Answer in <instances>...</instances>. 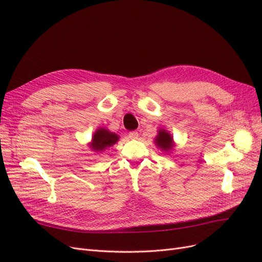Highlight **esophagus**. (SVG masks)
<instances>
[{
  "label": "esophagus",
  "mask_w": 262,
  "mask_h": 262,
  "mask_svg": "<svg viewBox=\"0 0 262 262\" xmlns=\"http://www.w3.org/2000/svg\"><path fill=\"white\" fill-rule=\"evenodd\" d=\"M138 136H139V134L136 130H133L130 133H128V138H130V139H137Z\"/></svg>",
  "instance_id": "obj_1"
}]
</instances>
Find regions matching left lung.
Returning a JSON list of instances; mask_svg holds the SVG:
<instances>
[{"label": "left lung", "instance_id": "8db88e82", "mask_svg": "<svg viewBox=\"0 0 262 262\" xmlns=\"http://www.w3.org/2000/svg\"><path fill=\"white\" fill-rule=\"evenodd\" d=\"M156 145L162 149L163 151H170L174 147V142H173V137L171 136V134L166 132L165 129H160L158 132V136L155 138Z\"/></svg>", "mask_w": 262, "mask_h": 262}]
</instances>
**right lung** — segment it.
<instances>
[{
    "instance_id": "1",
    "label": "right lung",
    "mask_w": 262,
    "mask_h": 262,
    "mask_svg": "<svg viewBox=\"0 0 262 262\" xmlns=\"http://www.w3.org/2000/svg\"><path fill=\"white\" fill-rule=\"evenodd\" d=\"M119 139V135H116L115 133L110 132L106 128H98L94 136H92L90 147L96 152H101L106 148L112 147Z\"/></svg>"
}]
</instances>
